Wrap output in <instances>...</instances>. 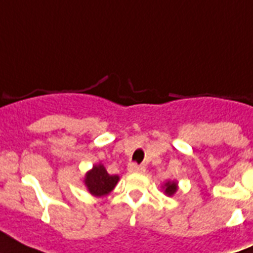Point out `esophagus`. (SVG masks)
I'll return each instance as SVG.
<instances>
[{
	"instance_id": "esophagus-1",
	"label": "esophagus",
	"mask_w": 253,
	"mask_h": 253,
	"mask_svg": "<svg viewBox=\"0 0 253 253\" xmlns=\"http://www.w3.org/2000/svg\"><path fill=\"white\" fill-rule=\"evenodd\" d=\"M128 172L130 173H143L144 170H146V168L143 166H138L136 163H130L128 164Z\"/></svg>"
}]
</instances>
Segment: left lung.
Listing matches in <instances>:
<instances>
[{
	"instance_id": "left-lung-1",
	"label": "left lung",
	"mask_w": 253,
	"mask_h": 253,
	"mask_svg": "<svg viewBox=\"0 0 253 253\" xmlns=\"http://www.w3.org/2000/svg\"><path fill=\"white\" fill-rule=\"evenodd\" d=\"M177 190V182H170V181H168L166 184V193L168 194V196H172L173 193L176 192Z\"/></svg>"
}]
</instances>
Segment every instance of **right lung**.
<instances>
[{
    "label": "right lung",
    "instance_id": "obj_1",
    "mask_svg": "<svg viewBox=\"0 0 253 253\" xmlns=\"http://www.w3.org/2000/svg\"><path fill=\"white\" fill-rule=\"evenodd\" d=\"M118 176L109 174L105 167L98 164V166L93 167V169L86 173L85 185L93 196H106L114 189V186L118 182Z\"/></svg>",
    "mask_w": 253,
    "mask_h": 253
}]
</instances>
